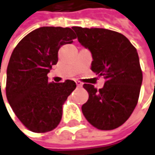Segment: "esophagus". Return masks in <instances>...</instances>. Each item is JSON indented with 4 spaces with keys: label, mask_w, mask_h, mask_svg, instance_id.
Returning a JSON list of instances; mask_svg holds the SVG:
<instances>
[{
    "label": "esophagus",
    "mask_w": 155,
    "mask_h": 155,
    "mask_svg": "<svg viewBox=\"0 0 155 155\" xmlns=\"http://www.w3.org/2000/svg\"><path fill=\"white\" fill-rule=\"evenodd\" d=\"M75 83H76L77 87H81L82 86V83L81 82V81H75Z\"/></svg>",
    "instance_id": "34e87169"
}]
</instances>
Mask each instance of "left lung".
<instances>
[{
    "label": "left lung",
    "mask_w": 155,
    "mask_h": 155,
    "mask_svg": "<svg viewBox=\"0 0 155 155\" xmlns=\"http://www.w3.org/2000/svg\"><path fill=\"white\" fill-rule=\"evenodd\" d=\"M78 41L92 53L91 69L105 79L97 90L84 84L89 94L83 115L95 128L110 130L124 124L136 108L142 82L136 49L125 36L104 28L73 26Z\"/></svg>",
    "instance_id": "1"
}]
</instances>
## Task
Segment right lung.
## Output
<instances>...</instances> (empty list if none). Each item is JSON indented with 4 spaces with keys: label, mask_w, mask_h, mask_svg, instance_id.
Wrapping results in <instances>:
<instances>
[{
    "label": "right lung",
    "mask_w": 155,
    "mask_h": 155,
    "mask_svg": "<svg viewBox=\"0 0 155 155\" xmlns=\"http://www.w3.org/2000/svg\"><path fill=\"white\" fill-rule=\"evenodd\" d=\"M71 28L43 26L23 38L14 48L7 69L6 95L19 121L29 130L45 133L59 124L62 104L76 87L74 81H48L61 45L72 44Z\"/></svg>",
    "instance_id": "add662e5"
}]
</instances>
